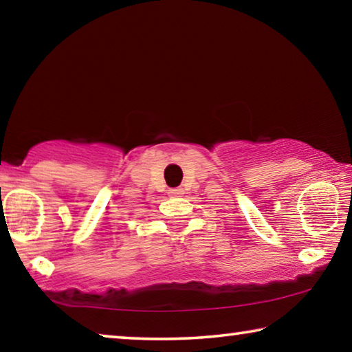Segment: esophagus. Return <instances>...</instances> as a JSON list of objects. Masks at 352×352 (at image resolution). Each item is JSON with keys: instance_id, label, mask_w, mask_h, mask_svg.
<instances>
[{"instance_id": "34e87169", "label": "esophagus", "mask_w": 352, "mask_h": 352, "mask_svg": "<svg viewBox=\"0 0 352 352\" xmlns=\"http://www.w3.org/2000/svg\"><path fill=\"white\" fill-rule=\"evenodd\" d=\"M184 194L183 188H172L169 189V195H172V197H180V195Z\"/></svg>"}]
</instances>
